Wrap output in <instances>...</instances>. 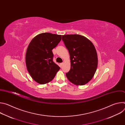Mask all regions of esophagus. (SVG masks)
Segmentation results:
<instances>
[{
    "instance_id": "obj_1",
    "label": "esophagus",
    "mask_w": 125,
    "mask_h": 125,
    "mask_svg": "<svg viewBox=\"0 0 125 125\" xmlns=\"http://www.w3.org/2000/svg\"><path fill=\"white\" fill-rule=\"evenodd\" d=\"M63 64H64L63 63H61L60 64V67H61L62 66V65H63Z\"/></svg>"
}]
</instances>
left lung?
<instances>
[{"mask_svg": "<svg viewBox=\"0 0 125 125\" xmlns=\"http://www.w3.org/2000/svg\"><path fill=\"white\" fill-rule=\"evenodd\" d=\"M62 41L70 56L71 69L66 74L68 80L77 85H83L94 77L98 65L96 49L92 42L80 34L62 35Z\"/></svg>", "mask_w": 125, "mask_h": 125, "instance_id": "8db88e82", "label": "left lung"}]
</instances>
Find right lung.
<instances>
[{
	"instance_id": "right-lung-1",
	"label": "right lung",
	"mask_w": 125,
	"mask_h": 125,
	"mask_svg": "<svg viewBox=\"0 0 125 125\" xmlns=\"http://www.w3.org/2000/svg\"><path fill=\"white\" fill-rule=\"evenodd\" d=\"M62 35L44 32L34 37L26 54L27 70L32 79L43 84L51 81L60 67L53 62L52 50L61 40Z\"/></svg>"
}]
</instances>
